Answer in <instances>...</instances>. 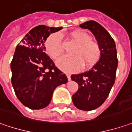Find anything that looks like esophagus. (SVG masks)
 <instances>
[{"label": "esophagus", "mask_w": 132, "mask_h": 132, "mask_svg": "<svg viewBox=\"0 0 132 132\" xmlns=\"http://www.w3.org/2000/svg\"><path fill=\"white\" fill-rule=\"evenodd\" d=\"M66 76H67V78H68V80H71V75L69 74H66Z\"/></svg>", "instance_id": "esophagus-1"}]
</instances>
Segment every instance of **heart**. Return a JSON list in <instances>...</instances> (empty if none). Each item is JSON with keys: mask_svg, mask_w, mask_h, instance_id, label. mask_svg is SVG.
<instances>
[{"mask_svg": "<svg viewBox=\"0 0 132 132\" xmlns=\"http://www.w3.org/2000/svg\"><path fill=\"white\" fill-rule=\"evenodd\" d=\"M71 39L77 44L71 54L73 56H63L57 61V66L66 72H75L80 70L83 63L86 66L94 65L99 60L102 50L96 41L83 30H75L70 34ZM47 53L57 59L63 52L61 36L58 33L50 35L44 42Z\"/></svg>", "mask_w": 132, "mask_h": 132, "instance_id": "heart-1", "label": "heart"}]
</instances>
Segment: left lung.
I'll use <instances>...</instances> for the list:
<instances>
[{"instance_id":"1","label":"left lung","mask_w":132,"mask_h":132,"mask_svg":"<svg viewBox=\"0 0 132 132\" xmlns=\"http://www.w3.org/2000/svg\"><path fill=\"white\" fill-rule=\"evenodd\" d=\"M80 27L93 33L102 50L100 59L91 69L71 77L79 85L78 90L72 96L75 106L90 111L100 107L108 97L116 80L118 57L114 39L97 22L87 21Z\"/></svg>"}]
</instances>
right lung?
Instances as JSON below:
<instances>
[{"label":"right lung","mask_w":132,"mask_h":132,"mask_svg":"<svg viewBox=\"0 0 132 132\" xmlns=\"http://www.w3.org/2000/svg\"><path fill=\"white\" fill-rule=\"evenodd\" d=\"M62 28L38 25L16 46L11 63L12 83L18 99L31 110L48 106L54 90L68 82L45 53L44 44L51 34Z\"/></svg>","instance_id":"add662e5"}]
</instances>
